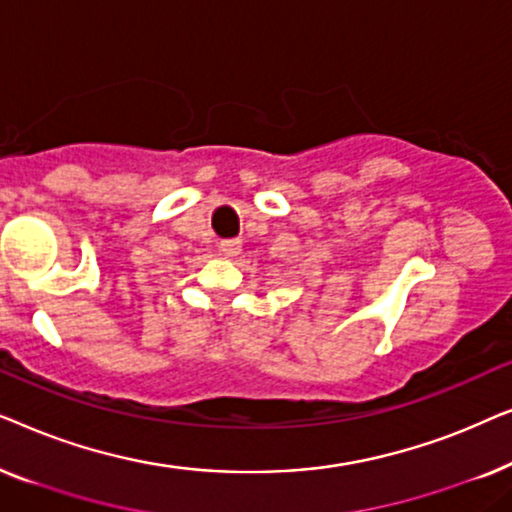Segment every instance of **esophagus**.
Masks as SVG:
<instances>
[{"instance_id": "esophagus-1", "label": "esophagus", "mask_w": 512, "mask_h": 512, "mask_svg": "<svg viewBox=\"0 0 512 512\" xmlns=\"http://www.w3.org/2000/svg\"><path fill=\"white\" fill-rule=\"evenodd\" d=\"M221 251H223V256H228V258L240 256L242 242H240V240H223V242H221Z\"/></svg>"}]
</instances>
